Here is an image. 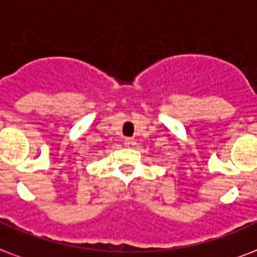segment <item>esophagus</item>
I'll return each instance as SVG.
<instances>
[{
    "label": "esophagus",
    "instance_id": "esophagus-1",
    "mask_svg": "<svg viewBox=\"0 0 257 257\" xmlns=\"http://www.w3.org/2000/svg\"><path fill=\"white\" fill-rule=\"evenodd\" d=\"M124 146L128 147V149H131V147H134L135 146V139L126 138V139H124Z\"/></svg>",
    "mask_w": 257,
    "mask_h": 257
}]
</instances>
